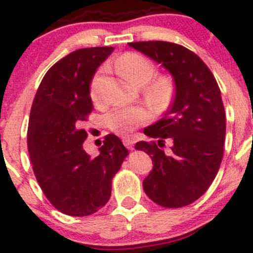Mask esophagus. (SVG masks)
Wrapping results in <instances>:
<instances>
[{
	"label": "esophagus",
	"mask_w": 253,
	"mask_h": 253,
	"mask_svg": "<svg viewBox=\"0 0 253 253\" xmlns=\"http://www.w3.org/2000/svg\"><path fill=\"white\" fill-rule=\"evenodd\" d=\"M122 142H124V144L126 145L128 149H133V145H134V141L132 138H129V137H124V139H122Z\"/></svg>",
	"instance_id": "1"
}]
</instances>
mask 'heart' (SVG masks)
I'll return each mask as SVG.
<instances>
[{
    "label": "heart",
    "mask_w": 253,
    "mask_h": 253,
    "mask_svg": "<svg viewBox=\"0 0 253 253\" xmlns=\"http://www.w3.org/2000/svg\"><path fill=\"white\" fill-rule=\"evenodd\" d=\"M116 67L122 76L134 85L143 86L144 100L157 111L169 108L174 99V81L169 76H157V67L145 56L136 52H126L116 61ZM100 76L91 81L90 96L95 104L100 103L99 90ZM150 111L143 106H115L106 114V124L114 132L127 134L150 120Z\"/></svg>",
    "instance_id": "obj_1"
}]
</instances>
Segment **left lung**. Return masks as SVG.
<instances>
[{
  "mask_svg": "<svg viewBox=\"0 0 253 253\" xmlns=\"http://www.w3.org/2000/svg\"><path fill=\"white\" fill-rule=\"evenodd\" d=\"M128 45L162 65L175 84L167 116L143 131L158 143L134 145L153 162L143 190L165 208L188 206L208 190L223 159L226 126L220 89L206 63L188 48L168 42ZM165 139L172 142L170 153L161 149Z\"/></svg>",
  "mask_w": 253,
  "mask_h": 253,
  "instance_id": "left-lung-1",
  "label": "left lung"
}]
</instances>
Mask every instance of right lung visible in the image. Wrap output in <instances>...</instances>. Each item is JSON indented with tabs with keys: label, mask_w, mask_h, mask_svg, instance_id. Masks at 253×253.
Instances as JSON below:
<instances>
[{
	"label": "right lung",
	"mask_w": 253,
	"mask_h": 253,
	"mask_svg": "<svg viewBox=\"0 0 253 253\" xmlns=\"http://www.w3.org/2000/svg\"><path fill=\"white\" fill-rule=\"evenodd\" d=\"M114 47H86L68 53L42 78L30 110L28 152L35 177L51 205L71 216L95 213L108 203L112 177L128 150L115 134L99 154L84 150L82 124L93 109L90 83Z\"/></svg>",
	"instance_id": "add662e5"
}]
</instances>
